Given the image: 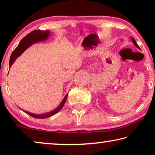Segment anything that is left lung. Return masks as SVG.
Masks as SVG:
<instances>
[{"label":"left lung","instance_id":"obj_1","mask_svg":"<svg viewBox=\"0 0 155 155\" xmlns=\"http://www.w3.org/2000/svg\"><path fill=\"white\" fill-rule=\"evenodd\" d=\"M131 40H132V41H133V44H134V45L137 47V48H139V49H140V46H139L138 45H137V42H136V41H135V40L133 38H131Z\"/></svg>","mask_w":155,"mask_h":155}]
</instances>
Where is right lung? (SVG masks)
Returning <instances> with one entry per match:
<instances>
[{"label":"right lung","mask_w":155,"mask_h":155,"mask_svg":"<svg viewBox=\"0 0 155 155\" xmlns=\"http://www.w3.org/2000/svg\"><path fill=\"white\" fill-rule=\"evenodd\" d=\"M50 31H41V30H35L33 31H31L30 33H28L27 35H26L24 38L22 39V40L20 41V42L18 44V46L16 47L13 52L11 54V57H10V60H9V67H12V64H14V61H15L18 57L20 56L21 54L23 53V52H25L26 50H27L28 47L32 46V44H34L35 43L40 42V41H45L48 40V38L50 36ZM68 96V94L65 96L64 99L62 100L58 107H57L56 109H54L52 111H50L48 113H46V114H33V113L28 112L27 111H24L26 114L28 115H31L35 118H38V119H44V118H47V117H49L56 114L57 113H58L60 110L62 109V107H64V104L66 101Z\"/></svg>","instance_id":"right-lung-1"}]
</instances>
